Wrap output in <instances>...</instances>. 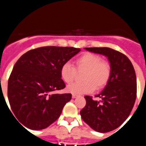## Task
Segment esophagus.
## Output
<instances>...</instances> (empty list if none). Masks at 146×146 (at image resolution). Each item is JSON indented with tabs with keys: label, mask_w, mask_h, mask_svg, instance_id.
Masks as SVG:
<instances>
[{
	"label": "esophagus",
	"mask_w": 146,
	"mask_h": 146,
	"mask_svg": "<svg viewBox=\"0 0 146 146\" xmlns=\"http://www.w3.org/2000/svg\"><path fill=\"white\" fill-rule=\"evenodd\" d=\"M77 97H78V95H77V94H72V98H77Z\"/></svg>",
	"instance_id": "esophagus-1"
}]
</instances>
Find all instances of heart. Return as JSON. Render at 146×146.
Instances as JSON below:
<instances>
[{"mask_svg": "<svg viewBox=\"0 0 146 146\" xmlns=\"http://www.w3.org/2000/svg\"><path fill=\"white\" fill-rule=\"evenodd\" d=\"M78 71H84L81 76L84 81L75 83L67 87L72 94H81L90 93L96 89H101L106 86L111 75V67L106 60L93 53H85L76 60ZM62 79L66 84L74 81L76 76V68L70 62H65L60 69Z\"/></svg>", "mask_w": 146, "mask_h": 146, "instance_id": "obj_1", "label": "heart"}]
</instances>
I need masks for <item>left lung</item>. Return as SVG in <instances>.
<instances>
[{"instance_id": "left-lung-1", "label": "left lung", "mask_w": 146, "mask_h": 146, "mask_svg": "<svg viewBox=\"0 0 146 146\" xmlns=\"http://www.w3.org/2000/svg\"><path fill=\"white\" fill-rule=\"evenodd\" d=\"M89 52L108 57L111 75L104 89L94 100L85 96L86 104L80 112L81 118L97 132H108L115 129L128 118L137 95V80L131 61L121 52L108 47L85 48Z\"/></svg>"}]
</instances>
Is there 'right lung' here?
Returning a JSON list of instances; mask_svg holds the SVG:
<instances>
[{"mask_svg":"<svg viewBox=\"0 0 146 146\" xmlns=\"http://www.w3.org/2000/svg\"><path fill=\"white\" fill-rule=\"evenodd\" d=\"M80 51L74 47H40L28 51L16 62L8 82V98L15 119L25 127L40 130L60 117L72 94L52 92L65 87L61 67Z\"/></svg>","mask_w":146,"mask_h":146,"instance_id":"add662e5","label":"right lung"}]
</instances>
